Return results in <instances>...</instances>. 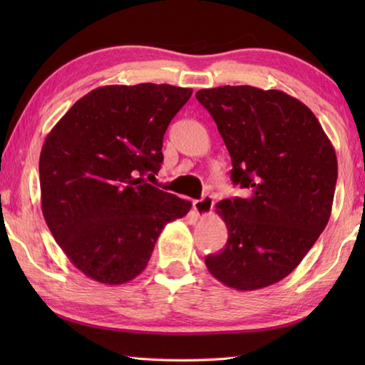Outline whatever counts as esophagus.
Returning a JSON list of instances; mask_svg holds the SVG:
<instances>
[{"mask_svg":"<svg viewBox=\"0 0 365 365\" xmlns=\"http://www.w3.org/2000/svg\"><path fill=\"white\" fill-rule=\"evenodd\" d=\"M213 205H215V200L208 195L192 202V208H195V212L197 213V216H200V218H205V216L210 215L213 210Z\"/></svg>","mask_w":365,"mask_h":365,"instance_id":"34e87169","label":"esophagus"}]
</instances>
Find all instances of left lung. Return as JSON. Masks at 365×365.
I'll return each instance as SVG.
<instances>
[{"mask_svg":"<svg viewBox=\"0 0 365 365\" xmlns=\"http://www.w3.org/2000/svg\"><path fill=\"white\" fill-rule=\"evenodd\" d=\"M196 98L230 153L232 182L247 191L216 204L229 238L205 265L235 290L276 284L299 265L329 221L334 147L315 114L282 91L220 86L197 91Z\"/></svg>","mask_w":365,"mask_h":365,"instance_id":"left-lung-1","label":"left lung"}]
</instances>
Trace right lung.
<instances>
[{"instance_id":"obj_1","label":"right lung","mask_w":365,"mask_h":365,"mask_svg":"<svg viewBox=\"0 0 365 365\" xmlns=\"http://www.w3.org/2000/svg\"><path fill=\"white\" fill-rule=\"evenodd\" d=\"M192 89L103 86L68 110L38 160L42 213L61 250L88 277L125 284L147 267L168 222L191 202L145 182L163 163V136Z\"/></svg>"}]
</instances>
